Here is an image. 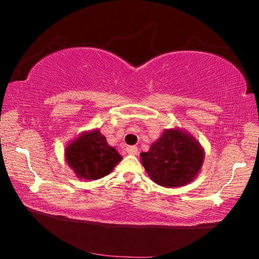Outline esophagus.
<instances>
[{
    "mask_svg": "<svg viewBox=\"0 0 259 259\" xmlns=\"http://www.w3.org/2000/svg\"><path fill=\"white\" fill-rule=\"evenodd\" d=\"M125 151L130 155H137L138 154V148L136 146H128L125 148Z\"/></svg>",
    "mask_w": 259,
    "mask_h": 259,
    "instance_id": "34e87169",
    "label": "esophagus"
}]
</instances>
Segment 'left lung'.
<instances>
[{"instance_id":"8db88e82","label":"left lung","mask_w":259,"mask_h":259,"mask_svg":"<svg viewBox=\"0 0 259 259\" xmlns=\"http://www.w3.org/2000/svg\"><path fill=\"white\" fill-rule=\"evenodd\" d=\"M140 161L153 182L163 187H181L194 181L202 168L204 150L199 140L182 128L165 129Z\"/></svg>"}]
</instances>
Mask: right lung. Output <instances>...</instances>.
<instances>
[{
  "label": "right lung",
  "instance_id": "obj_1",
  "mask_svg": "<svg viewBox=\"0 0 259 259\" xmlns=\"http://www.w3.org/2000/svg\"><path fill=\"white\" fill-rule=\"evenodd\" d=\"M65 159L77 178L96 181L111 174L122 156L109 146L100 130L83 131L65 147Z\"/></svg>",
  "mask_w": 259,
  "mask_h": 259
}]
</instances>
